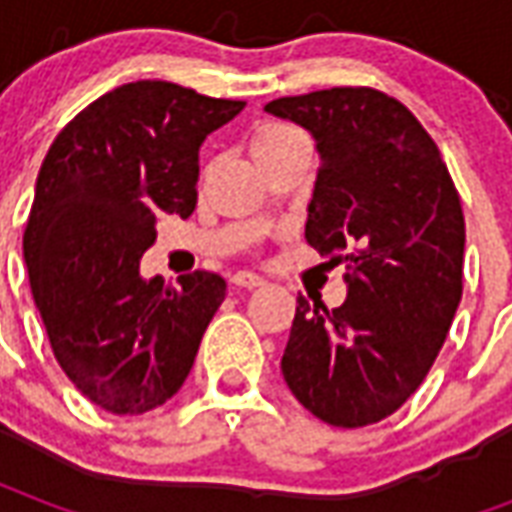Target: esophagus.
Masks as SVG:
<instances>
[{
  "instance_id": "obj_1",
  "label": "esophagus",
  "mask_w": 512,
  "mask_h": 512,
  "mask_svg": "<svg viewBox=\"0 0 512 512\" xmlns=\"http://www.w3.org/2000/svg\"><path fill=\"white\" fill-rule=\"evenodd\" d=\"M230 282H233L235 288H260L263 285V277H257V274H252V271H235L233 277H230Z\"/></svg>"
}]
</instances>
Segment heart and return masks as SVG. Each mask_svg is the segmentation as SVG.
<instances>
[{"label": "heart", "mask_w": 512, "mask_h": 512, "mask_svg": "<svg viewBox=\"0 0 512 512\" xmlns=\"http://www.w3.org/2000/svg\"><path fill=\"white\" fill-rule=\"evenodd\" d=\"M299 139H304L299 128L285 126V123H266L252 136V150H255V156H266V153H274L279 147L299 142Z\"/></svg>", "instance_id": "1"}]
</instances>
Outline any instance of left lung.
Segmentation results:
<instances>
[{
	"label": "left lung",
	"instance_id": "left-lung-1",
	"mask_svg": "<svg viewBox=\"0 0 512 512\" xmlns=\"http://www.w3.org/2000/svg\"><path fill=\"white\" fill-rule=\"evenodd\" d=\"M268 115L315 139L321 169L304 238L345 263L337 310L299 296L282 376L334 428L381 422L436 362L461 301L466 227L436 142L370 87L277 98Z\"/></svg>",
	"mask_w": 512,
	"mask_h": 512
}]
</instances>
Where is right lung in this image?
Returning <instances> with one entry per match:
<instances>
[{
	"mask_svg": "<svg viewBox=\"0 0 512 512\" xmlns=\"http://www.w3.org/2000/svg\"><path fill=\"white\" fill-rule=\"evenodd\" d=\"M241 109L172 82H131L73 117L46 153L24 233L29 285L65 376L104 411L167 403L224 301L219 274L164 288L139 260L161 213L191 216L202 142Z\"/></svg>",
	"mask_w": 512,
	"mask_h": 512,
	"instance_id": "obj_1",
	"label": "right lung"
}]
</instances>
